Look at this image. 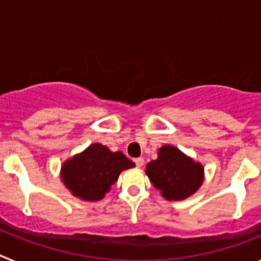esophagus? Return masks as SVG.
<instances>
[{
	"mask_svg": "<svg viewBox=\"0 0 261 261\" xmlns=\"http://www.w3.org/2000/svg\"><path fill=\"white\" fill-rule=\"evenodd\" d=\"M135 163H136V166H137V167H142V166H144V163H145V159L144 158H136Z\"/></svg>",
	"mask_w": 261,
	"mask_h": 261,
	"instance_id": "1",
	"label": "esophagus"
}]
</instances>
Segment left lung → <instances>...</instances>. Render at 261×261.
<instances>
[{
  "mask_svg": "<svg viewBox=\"0 0 261 261\" xmlns=\"http://www.w3.org/2000/svg\"><path fill=\"white\" fill-rule=\"evenodd\" d=\"M149 180L168 201L195 195L204 183V166L172 145L158 149V158L146 165Z\"/></svg>",
  "mask_w": 261,
  "mask_h": 261,
  "instance_id": "1",
  "label": "left lung"
}]
</instances>
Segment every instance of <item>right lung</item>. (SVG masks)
Listing matches in <instances>:
<instances>
[{
	"label": "right lung",
	"mask_w": 261,
	"mask_h": 261,
	"mask_svg": "<svg viewBox=\"0 0 261 261\" xmlns=\"http://www.w3.org/2000/svg\"><path fill=\"white\" fill-rule=\"evenodd\" d=\"M135 163L121 151H111L102 144H91L61 165L60 177L66 190L84 201H99L110 192L119 175Z\"/></svg>",
	"instance_id": "obj_1"
}]
</instances>
